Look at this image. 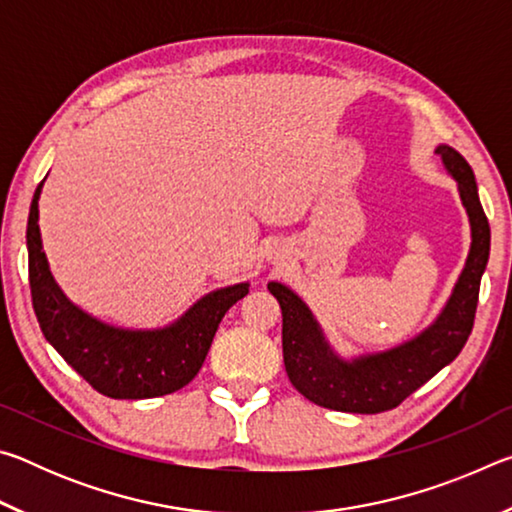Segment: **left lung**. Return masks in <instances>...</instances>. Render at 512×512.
Instances as JSON below:
<instances>
[{"mask_svg": "<svg viewBox=\"0 0 512 512\" xmlns=\"http://www.w3.org/2000/svg\"><path fill=\"white\" fill-rule=\"evenodd\" d=\"M436 153L458 185V196L470 219L472 244L452 296L418 336L384 352L345 359L329 345L305 300L282 282H268V291L282 309L284 368L296 391L309 402L345 413L391 411L463 350L472 332L481 275L490 257V225L470 164L447 144H438Z\"/></svg>", "mask_w": 512, "mask_h": 512, "instance_id": "1", "label": "left lung"}]
</instances>
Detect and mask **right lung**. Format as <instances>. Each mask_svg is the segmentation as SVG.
Returning a JSON list of instances; mask_svg holds the SVG:
<instances>
[{
    "mask_svg": "<svg viewBox=\"0 0 512 512\" xmlns=\"http://www.w3.org/2000/svg\"><path fill=\"white\" fill-rule=\"evenodd\" d=\"M45 180L33 194L27 248L33 309L45 339L88 384L112 400H149L176 393L201 370L212 339L248 282L210 291L183 316L158 329H126L103 323L76 307L49 271L38 225V201Z\"/></svg>",
    "mask_w": 512,
    "mask_h": 512,
    "instance_id": "obj_1",
    "label": "right lung"
}]
</instances>
